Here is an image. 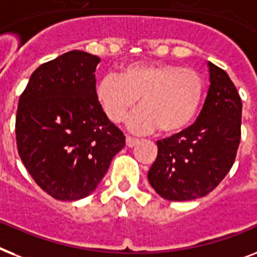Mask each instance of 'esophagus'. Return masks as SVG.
Segmentation results:
<instances>
[{"instance_id": "1", "label": "esophagus", "mask_w": 257, "mask_h": 257, "mask_svg": "<svg viewBox=\"0 0 257 257\" xmlns=\"http://www.w3.org/2000/svg\"><path fill=\"white\" fill-rule=\"evenodd\" d=\"M125 143H126V147L128 148H133L136 144L139 143V139H135V137H132V136H126Z\"/></svg>"}]
</instances>
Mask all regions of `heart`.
<instances>
[{"mask_svg":"<svg viewBox=\"0 0 257 257\" xmlns=\"http://www.w3.org/2000/svg\"><path fill=\"white\" fill-rule=\"evenodd\" d=\"M204 80L198 71L172 63H131L121 75L108 74L97 83L96 99L110 121H122L140 97V105L126 120L139 133L157 129L177 133L198 113Z\"/></svg>","mask_w":257,"mask_h":257,"instance_id":"obj_1","label":"heart"}]
</instances>
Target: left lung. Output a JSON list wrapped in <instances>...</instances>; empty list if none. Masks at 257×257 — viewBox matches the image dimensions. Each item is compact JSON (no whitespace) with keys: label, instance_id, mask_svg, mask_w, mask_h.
Instances as JSON below:
<instances>
[{"label":"left lung","instance_id":"obj_1","mask_svg":"<svg viewBox=\"0 0 257 257\" xmlns=\"http://www.w3.org/2000/svg\"><path fill=\"white\" fill-rule=\"evenodd\" d=\"M210 88L197 121L157 141L148 179L168 201L207 195L232 168L240 143L241 100L226 71L208 62Z\"/></svg>","mask_w":257,"mask_h":257}]
</instances>
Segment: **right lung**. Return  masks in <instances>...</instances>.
Listing matches in <instances>:
<instances>
[{
	"label": "right lung",
	"mask_w": 257,
	"mask_h": 257,
	"mask_svg": "<svg viewBox=\"0 0 257 257\" xmlns=\"http://www.w3.org/2000/svg\"><path fill=\"white\" fill-rule=\"evenodd\" d=\"M100 58L72 50L41 64L18 101L17 148L37 185L59 201L88 197L125 147L96 99Z\"/></svg>",
	"instance_id": "right-lung-1"
}]
</instances>
